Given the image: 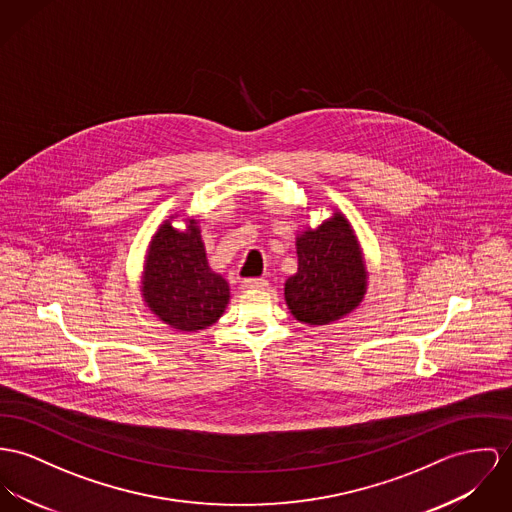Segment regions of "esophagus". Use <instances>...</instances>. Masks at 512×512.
I'll return each mask as SVG.
<instances>
[{"label": "esophagus", "mask_w": 512, "mask_h": 512, "mask_svg": "<svg viewBox=\"0 0 512 512\" xmlns=\"http://www.w3.org/2000/svg\"><path fill=\"white\" fill-rule=\"evenodd\" d=\"M269 286V282L265 280V278H245L243 282H241V288L243 290H263V288H267Z\"/></svg>", "instance_id": "34e87169"}]
</instances>
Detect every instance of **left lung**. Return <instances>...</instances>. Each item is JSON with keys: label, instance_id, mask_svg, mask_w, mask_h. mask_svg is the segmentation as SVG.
Masks as SVG:
<instances>
[{"label": "left lung", "instance_id": "left-lung-1", "mask_svg": "<svg viewBox=\"0 0 512 512\" xmlns=\"http://www.w3.org/2000/svg\"><path fill=\"white\" fill-rule=\"evenodd\" d=\"M298 271L284 282V300L300 323L329 325L362 304L368 271L349 218L333 208L319 226L296 234Z\"/></svg>", "mask_w": 512, "mask_h": 512}]
</instances>
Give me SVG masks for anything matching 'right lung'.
<instances>
[{"label": "right lung", "instance_id": "right-lung-1", "mask_svg": "<svg viewBox=\"0 0 512 512\" xmlns=\"http://www.w3.org/2000/svg\"><path fill=\"white\" fill-rule=\"evenodd\" d=\"M175 221L186 228L175 229ZM140 292L159 321L183 333L208 329L226 312L230 284L210 269L197 218L171 214L159 224L146 249Z\"/></svg>", "mask_w": 512, "mask_h": 512}]
</instances>
